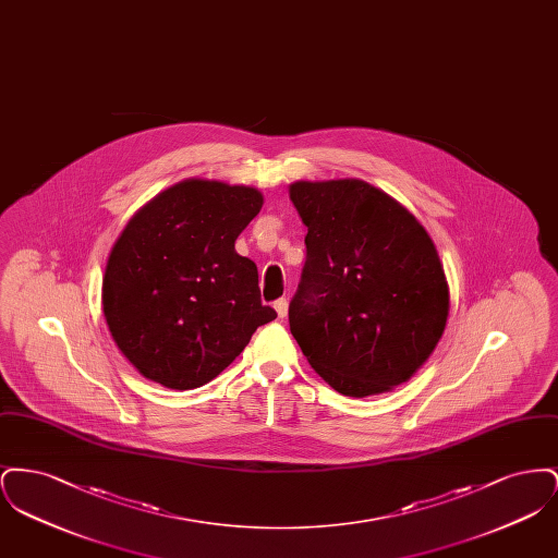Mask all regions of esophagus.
<instances>
[{
	"instance_id": "1",
	"label": "esophagus",
	"mask_w": 558,
	"mask_h": 558,
	"mask_svg": "<svg viewBox=\"0 0 558 558\" xmlns=\"http://www.w3.org/2000/svg\"><path fill=\"white\" fill-rule=\"evenodd\" d=\"M274 310L278 312V318H287V314H289V301H287V299H278V301L274 303Z\"/></svg>"
}]
</instances>
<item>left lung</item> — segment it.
I'll list each match as a JSON object with an SVG mask.
<instances>
[{
    "mask_svg": "<svg viewBox=\"0 0 558 558\" xmlns=\"http://www.w3.org/2000/svg\"><path fill=\"white\" fill-rule=\"evenodd\" d=\"M307 259L289 322L312 368L339 393L391 391L439 343L450 289L421 221L362 180L294 182Z\"/></svg>",
    "mask_w": 558,
    "mask_h": 558,
    "instance_id": "1",
    "label": "left lung"
}]
</instances>
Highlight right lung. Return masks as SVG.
<instances>
[{
  "label": "right lung",
  "instance_id": "obj_1",
  "mask_svg": "<svg viewBox=\"0 0 558 558\" xmlns=\"http://www.w3.org/2000/svg\"><path fill=\"white\" fill-rule=\"evenodd\" d=\"M262 207L257 187L184 180L128 221L108 255L102 310L142 376L178 391L203 387L276 318L257 266L234 248Z\"/></svg>",
  "mask_w": 558,
  "mask_h": 558
}]
</instances>
